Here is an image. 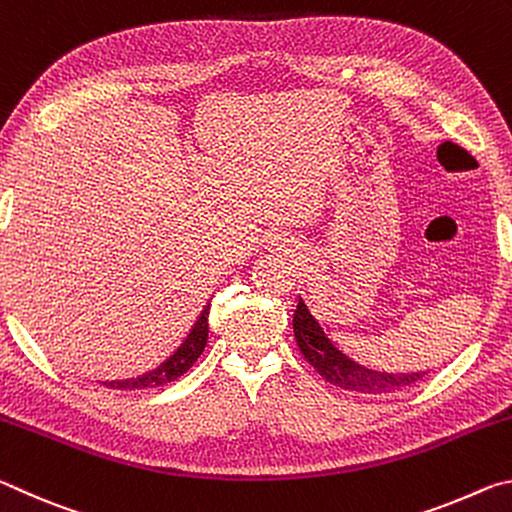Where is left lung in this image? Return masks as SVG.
<instances>
[{
	"instance_id": "1",
	"label": "left lung",
	"mask_w": 512,
	"mask_h": 512,
	"mask_svg": "<svg viewBox=\"0 0 512 512\" xmlns=\"http://www.w3.org/2000/svg\"><path fill=\"white\" fill-rule=\"evenodd\" d=\"M293 334H296L300 352L316 368L318 375L329 381V384L343 388V391H359L370 395L391 393L395 388L411 386L427 375V372H411V375H404L402 372V375H393V372H377L354 363L327 339L323 327L309 314L302 298L296 307V314H293Z\"/></svg>"
}]
</instances>
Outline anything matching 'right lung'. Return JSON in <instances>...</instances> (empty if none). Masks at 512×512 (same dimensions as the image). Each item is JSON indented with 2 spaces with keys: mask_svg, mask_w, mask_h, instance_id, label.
<instances>
[{
  "mask_svg": "<svg viewBox=\"0 0 512 512\" xmlns=\"http://www.w3.org/2000/svg\"><path fill=\"white\" fill-rule=\"evenodd\" d=\"M207 314H210V305L203 309V314L198 316L196 325L192 327L183 345L171 354V357L160 363L158 368L146 372L135 379H121V381H103L108 388H117V391H135V388H155L169 381L183 377L185 372L194 366L196 359L201 357L207 343Z\"/></svg>",
  "mask_w": 512,
  "mask_h": 512,
  "instance_id": "right-lung-1",
  "label": "right lung"
}]
</instances>
